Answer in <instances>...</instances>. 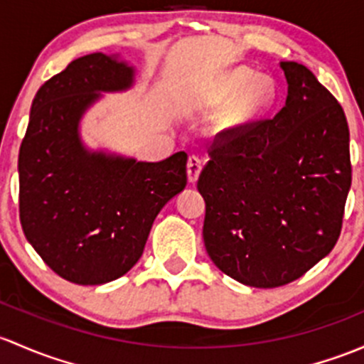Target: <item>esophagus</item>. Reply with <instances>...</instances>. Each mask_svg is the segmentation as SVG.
Returning <instances> with one entry per match:
<instances>
[{"label": "esophagus", "mask_w": 364, "mask_h": 364, "mask_svg": "<svg viewBox=\"0 0 364 364\" xmlns=\"http://www.w3.org/2000/svg\"><path fill=\"white\" fill-rule=\"evenodd\" d=\"M202 171V160L198 156L192 155L188 159V164H186V172H188V181L195 183L198 179V174Z\"/></svg>", "instance_id": "esophagus-1"}]
</instances>
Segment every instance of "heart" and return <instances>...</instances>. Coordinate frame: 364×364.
Segmentation results:
<instances>
[{
	"instance_id": "heart-1",
	"label": "heart",
	"mask_w": 364,
	"mask_h": 364,
	"mask_svg": "<svg viewBox=\"0 0 364 364\" xmlns=\"http://www.w3.org/2000/svg\"><path fill=\"white\" fill-rule=\"evenodd\" d=\"M275 85L267 76H258L250 68H235L218 80L213 90L200 101L205 112H221L218 132L235 134L255 124L275 102Z\"/></svg>"
}]
</instances>
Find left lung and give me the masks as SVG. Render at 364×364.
<instances>
[{"label":"left lung","instance_id":"obj_1","mask_svg":"<svg viewBox=\"0 0 364 364\" xmlns=\"http://www.w3.org/2000/svg\"><path fill=\"white\" fill-rule=\"evenodd\" d=\"M281 70L284 108L214 144L197 183L205 251L252 288L288 284L330 255L353 179L342 106L304 64Z\"/></svg>","mask_w":364,"mask_h":364}]
</instances>
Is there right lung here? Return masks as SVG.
I'll return each mask as SVG.
<instances>
[{"mask_svg":"<svg viewBox=\"0 0 364 364\" xmlns=\"http://www.w3.org/2000/svg\"><path fill=\"white\" fill-rule=\"evenodd\" d=\"M118 55L75 59L36 92L18 151V211L26 239L66 281L97 286L141 258L160 209L186 186L185 151L139 162L89 150L80 122L102 92L134 85Z\"/></svg>","mask_w":364,"mask_h":364,"instance_id":"obj_1","label":"right lung"}]
</instances>
